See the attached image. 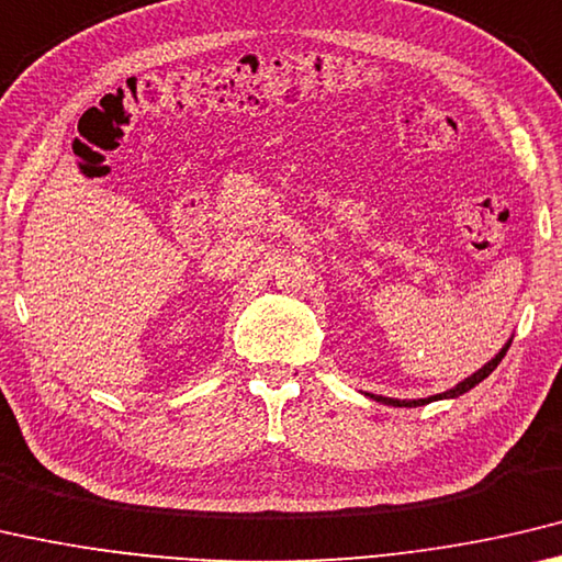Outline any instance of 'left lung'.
I'll return each mask as SVG.
<instances>
[{
    "label": "left lung",
    "mask_w": 562,
    "mask_h": 562,
    "mask_svg": "<svg viewBox=\"0 0 562 562\" xmlns=\"http://www.w3.org/2000/svg\"><path fill=\"white\" fill-rule=\"evenodd\" d=\"M510 348V344L503 348V351L493 358L491 363H485L481 371H475L471 379H465L463 383H458L456 389H450V391H446V393H438V395H430V398H420V401H391V398H381V395H371V398H375V401H383V403H391V406H406V408H416V406H426V403H430V401H440V398H458V395H463V393H468L471 389H475L477 383H481L483 379H488V375L495 371V368H498V363L503 361V356H505V351H508Z\"/></svg>",
    "instance_id": "1"
}]
</instances>
